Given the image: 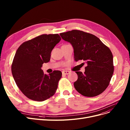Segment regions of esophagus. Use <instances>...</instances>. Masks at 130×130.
Segmentation results:
<instances>
[{"instance_id":"1","label":"esophagus","mask_w":130,"mask_h":130,"mask_svg":"<svg viewBox=\"0 0 130 130\" xmlns=\"http://www.w3.org/2000/svg\"><path fill=\"white\" fill-rule=\"evenodd\" d=\"M70 73V71H63L62 72L63 74H65V75H68V74H69Z\"/></svg>"}]
</instances>
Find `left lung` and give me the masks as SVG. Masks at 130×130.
<instances>
[{
	"label": "left lung",
	"instance_id": "1",
	"mask_svg": "<svg viewBox=\"0 0 130 130\" xmlns=\"http://www.w3.org/2000/svg\"><path fill=\"white\" fill-rule=\"evenodd\" d=\"M60 36L73 46L75 60H83L87 64L84 73L75 72L78 76L74 83L76 90L86 97L103 93L114 72L113 55L110 48L96 36L83 31L72 30L60 33Z\"/></svg>",
	"mask_w": 130,
	"mask_h": 130
}]
</instances>
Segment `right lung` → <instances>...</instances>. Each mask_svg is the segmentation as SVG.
<instances>
[{"mask_svg":"<svg viewBox=\"0 0 130 130\" xmlns=\"http://www.w3.org/2000/svg\"><path fill=\"white\" fill-rule=\"evenodd\" d=\"M60 40L57 34H43L26 41L17 49L11 72L16 85L28 99L42 102L56 93L62 73L54 71L48 75L41 67L50 60L53 49Z\"/></svg>","mask_w":130,"mask_h":130,"instance_id":"obj_1","label":"right lung"}]
</instances>
